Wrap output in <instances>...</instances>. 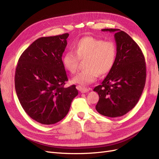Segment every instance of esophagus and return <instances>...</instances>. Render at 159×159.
I'll return each mask as SVG.
<instances>
[{
  "mask_svg": "<svg viewBox=\"0 0 159 159\" xmlns=\"http://www.w3.org/2000/svg\"><path fill=\"white\" fill-rule=\"evenodd\" d=\"M77 89H78L80 91V92L82 93H87L91 89L90 88L88 89V88H83V87H81V86H80V85L77 86Z\"/></svg>",
  "mask_w": 159,
  "mask_h": 159,
  "instance_id": "34e87169",
  "label": "esophagus"
}]
</instances>
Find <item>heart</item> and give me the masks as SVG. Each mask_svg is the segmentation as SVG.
<instances>
[{"label": "heart", "mask_w": 159, "mask_h": 159, "mask_svg": "<svg viewBox=\"0 0 159 159\" xmlns=\"http://www.w3.org/2000/svg\"><path fill=\"white\" fill-rule=\"evenodd\" d=\"M74 51L66 52L62 57V64L71 74L78 70L80 60H85L86 69L74 76L72 81L87 85L112 69L117 56V48L112 41H104L91 36L81 38L73 46Z\"/></svg>", "instance_id": "b5f03b06"}]
</instances>
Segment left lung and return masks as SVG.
Returning <instances> with one entry per match:
<instances>
[{
    "instance_id": "1",
    "label": "left lung",
    "mask_w": 159,
    "mask_h": 159,
    "mask_svg": "<svg viewBox=\"0 0 159 159\" xmlns=\"http://www.w3.org/2000/svg\"><path fill=\"white\" fill-rule=\"evenodd\" d=\"M102 30L114 32L117 56L106 78L93 89L99 96L95 109L104 116L121 117L135 106L143 93L146 81L145 57L126 32L113 28Z\"/></svg>"
}]
</instances>
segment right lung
<instances>
[{"instance_id":"1","label":"right lung","mask_w":159,"mask_h":159,"mask_svg":"<svg viewBox=\"0 0 159 159\" xmlns=\"http://www.w3.org/2000/svg\"><path fill=\"white\" fill-rule=\"evenodd\" d=\"M69 34L42 37L28 46L18 60L15 89L19 102L32 119L44 125L59 122L68 114L78 95L68 80L61 57Z\"/></svg>"}]
</instances>
